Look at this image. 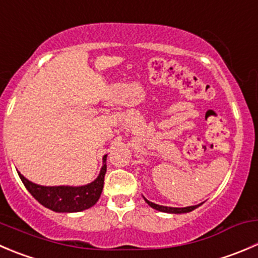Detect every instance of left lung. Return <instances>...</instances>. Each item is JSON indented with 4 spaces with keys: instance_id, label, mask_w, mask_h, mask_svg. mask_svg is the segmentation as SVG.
Wrapping results in <instances>:
<instances>
[{
    "instance_id": "obj_1",
    "label": "left lung",
    "mask_w": 258,
    "mask_h": 258,
    "mask_svg": "<svg viewBox=\"0 0 258 258\" xmlns=\"http://www.w3.org/2000/svg\"><path fill=\"white\" fill-rule=\"evenodd\" d=\"M145 202H146L147 204H149L151 208L156 209V211L159 212H164V213H171V214H182V213H189V212L194 211V209H197L198 207H201L202 204H197V206H190V207H184V208H175V207H165V206H159V204H155L152 203V202L147 201L146 198L144 197Z\"/></svg>"
}]
</instances>
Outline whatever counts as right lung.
<instances>
[{"label":"right lung","instance_id":"obj_1","mask_svg":"<svg viewBox=\"0 0 258 258\" xmlns=\"http://www.w3.org/2000/svg\"><path fill=\"white\" fill-rule=\"evenodd\" d=\"M107 155L103 156V165L98 176L92 182L81 186L59 185V186H44L35 184L17 171L29 192L45 208L56 213H76L86 211L98 202L104 184V175L107 171Z\"/></svg>","mask_w":258,"mask_h":258}]
</instances>
